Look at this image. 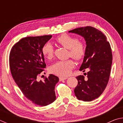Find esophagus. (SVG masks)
I'll return each mask as SVG.
<instances>
[{
    "mask_svg": "<svg viewBox=\"0 0 123 123\" xmlns=\"http://www.w3.org/2000/svg\"><path fill=\"white\" fill-rule=\"evenodd\" d=\"M68 78L67 77H60L59 78V80L60 81H62V80H66Z\"/></svg>",
    "mask_w": 123,
    "mask_h": 123,
    "instance_id": "1",
    "label": "esophagus"
}]
</instances>
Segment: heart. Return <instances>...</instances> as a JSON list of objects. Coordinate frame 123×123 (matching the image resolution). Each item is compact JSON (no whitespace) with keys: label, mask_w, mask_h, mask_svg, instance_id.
Listing matches in <instances>:
<instances>
[{"label":"heart","mask_w":123,"mask_h":123,"mask_svg":"<svg viewBox=\"0 0 123 123\" xmlns=\"http://www.w3.org/2000/svg\"><path fill=\"white\" fill-rule=\"evenodd\" d=\"M56 41L60 44L69 50V55L76 60L82 59L86 53V47L83 42L79 41L76 37L67 34L58 37ZM42 52L44 56L51 59L54 56V49L51 43L47 42L43 45ZM75 63L72 59L58 61L53 63L50 67L51 73L57 75L66 76L69 75L74 68Z\"/></svg>","instance_id":"b5f03b06"}]
</instances>
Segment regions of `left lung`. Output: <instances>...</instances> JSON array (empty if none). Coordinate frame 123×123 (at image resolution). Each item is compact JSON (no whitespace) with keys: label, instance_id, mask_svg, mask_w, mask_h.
I'll return each instance as SVG.
<instances>
[{"label":"left lung","instance_id":"8db88e82","mask_svg":"<svg viewBox=\"0 0 123 123\" xmlns=\"http://www.w3.org/2000/svg\"><path fill=\"white\" fill-rule=\"evenodd\" d=\"M82 36L86 41V53L80 70H89L84 75L76 77L78 84L74 93L79 100L91 101L98 98L109 82L112 62V54L106 37L98 29L90 26L70 30Z\"/></svg>","mask_w":123,"mask_h":123}]
</instances>
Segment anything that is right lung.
Wrapping results in <instances>:
<instances>
[{
    "mask_svg": "<svg viewBox=\"0 0 123 123\" xmlns=\"http://www.w3.org/2000/svg\"><path fill=\"white\" fill-rule=\"evenodd\" d=\"M51 37H25L12 47L9 56L10 70L14 81L27 99L41 106L55 100V87L59 81L53 74L45 77L44 81L37 80L46 68L42 48Z\"/></svg>",
    "mask_w": 123,
    "mask_h": 123,
    "instance_id": "obj_1",
    "label": "right lung"
}]
</instances>
